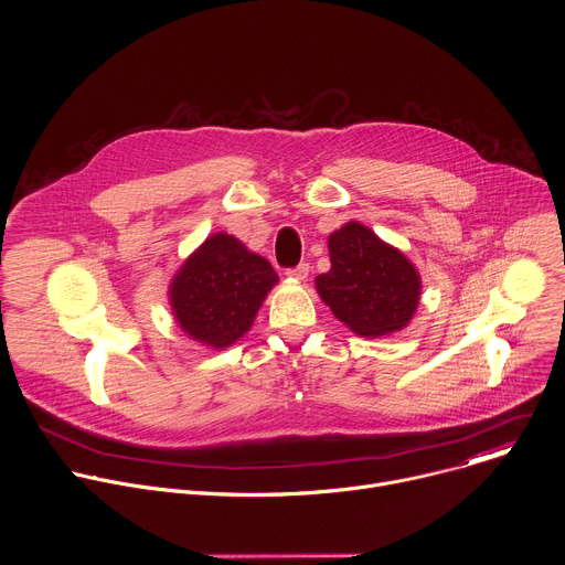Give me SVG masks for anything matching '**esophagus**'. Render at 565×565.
<instances>
[{"mask_svg":"<svg viewBox=\"0 0 565 565\" xmlns=\"http://www.w3.org/2000/svg\"><path fill=\"white\" fill-rule=\"evenodd\" d=\"M308 270H310V266H308V264H299V266H295V268H288V270H286V275H288L290 279L303 281V279L308 277Z\"/></svg>","mask_w":565,"mask_h":565,"instance_id":"1","label":"esophagus"}]
</instances>
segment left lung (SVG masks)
<instances>
[{"label": "left lung", "mask_w": 565, "mask_h": 565, "mask_svg": "<svg viewBox=\"0 0 565 565\" xmlns=\"http://www.w3.org/2000/svg\"><path fill=\"white\" fill-rule=\"evenodd\" d=\"M331 270L315 279L319 297L362 338L402 331L420 301V275L397 248L351 221L329 236Z\"/></svg>", "instance_id": "obj_1"}]
</instances>
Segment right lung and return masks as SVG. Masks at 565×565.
<instances>
[{"instance_id":"1","label":"right lung","mask_w":565,"mask_h":565,"mask_svg":"<svg viewBox=\"0 0 565 565\" xmlns=\"http://www.w3.org/2000/svg\"><path fill=\"white\" fill-rule=\"evenodd\" d=\"M268 259L218 232L188 257L170 284V303L183 333L212 349L244 338L277 284Z\"/></svg>"}]
</instances>
